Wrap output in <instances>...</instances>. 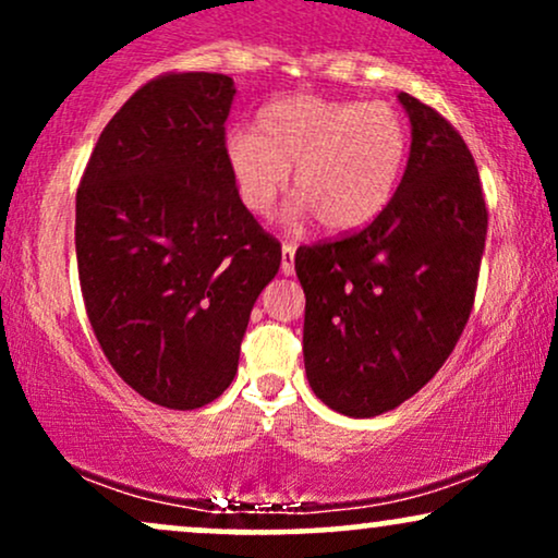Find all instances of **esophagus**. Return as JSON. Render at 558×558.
<instances>
[{
    "label": "esophagus",
    "mask_w": 558,
    "mask_h": 558,
    "mask_svg": "<svg viewBox=\"0 0 558 558\" xmlns=\"http://www.w3.org/2000/svg\"><path fill=\"white\" fill-rule=\"evenodd\" d=\"M293 257H296V246H293V243H283V259H280V272L293 275Z\"/></svg>",
    "instance_id": "1"
}]
</instances>
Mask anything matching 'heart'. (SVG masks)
<instances>
[{
	"mask_svg": "<svg viewBox=\"0 0 558 558\" xmlns=\"http://www.w3.org/2000/svg\"><path fill=\"white\" fill-rule=\"evenodd\" d=\"M407 146V123L386 101L288 96L259 110L254 133H228L226 165L252 215L270 213L293 170V215L349 233L388 207Z\"/></svg>",
	"mask_w": 558,
	"mask_h": 558,
	"instance_id": "obj_1",
	"label": "heart"
}]
</instances>
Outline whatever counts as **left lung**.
Here are the masks:
<instances>
[{
    "instance_id": "left-lung-1",
    "label": "left lung",
    "mask_w": 558,
    "mask_h": 558,
    "mask_svg": "<svg viewBox=\"0 0 558 558\" xmlns=\"http://www.w3.org/2000/svg\"><path fill=\"white\" fill-rule=\"evenodd\" d=\"M412 151L388 207L341 239L299 246L304 367L345 417L412 399L444 367L475 304L488 207L464 138L409 94Z\"/></svg>"
}]
</instances>
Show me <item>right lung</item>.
Returning <instances> with one entry per match:
<instances>
[{
  "instance_id": "obj_1",
  "label": "right lung",
  "mask_w": 558,
  "mask_h": 558,
  "mask_svg": "<svg viewBox=\"0 0 558 558\" xmlns=\"http://www.w3.org/2000/svg\"><path fill=\"white\" fill-rule=\"evenodd\" d=\"M233 78L165 73L96 141L75 196L83 304L107 362L146 401L198 409L239 369L252 306L280 267L226 165Z\"/></svg>"
}]
</instances>
